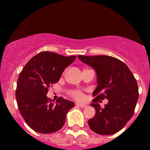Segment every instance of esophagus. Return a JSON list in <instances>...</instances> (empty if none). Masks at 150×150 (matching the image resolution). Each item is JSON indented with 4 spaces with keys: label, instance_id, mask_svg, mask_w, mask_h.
<instances>
[{
    "label": "esophagus",
    "instance_id": "esophagus-1",
    "mask_svg": "<svg viewBox=\"0 0 150 150\" xmlns=\"http://www.w3.org/2000/svg\"><path fill=\"white\" fill-rule=\"evenodd\" d=\"M76 105H77L78 107H82V108H85V107H87V104H79V103H77V104H76Z\"/></svg>",
    "mask_w": 150,
    "mask_h": 150
}]
</instances>
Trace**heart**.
<instances>
[{"label":"heart","instance_id":"b5f03b06","mask_svg":"<svg viewBox=\"0 0 150 150\" xmlns=\"http://www.w3.org/2000/svg\"><path fill=\"white\" fill-rule=\"evenodd\" d=\"M74 95L76 98L79 99V100H82V99H83V98H84L83 94H82L81 92H79V91H75L74 93Z\"/></svg>","mask_w":150,"mask_h":150}]
</instances>
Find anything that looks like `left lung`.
Returning a JSON list of instances; mask_svg holds the SVG:
<instances>
[{"mask_svg": "<svg viewBox=\"0 0 150 150\" xmlns=\"http://www.w3.org/2000/svg\"><path fill=\"white\" fill-rule=\"evenodd\" d=\"M82 62L94 69L97 74L95 99L91 106L95 115L88 121L96 134L111 135L122 129L131 120L138 100L137 80L128 66L108 55H78ZM106 98L108 103L102 108L98 101Z\"/></svg>", "mask_w": 150, "mask_h": 150, "instance_id": "left-lung-1", "label": "left lung"}]
</instances>
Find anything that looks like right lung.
<instances>
[{
    "label": "right lung",
    "mask_w": 150,
    "mask_h": 150,
    "mask_svg": "<svg viewBox=\"0 0 150 150\" xmlns=\"http://www.w3.org/2000/svg\"><path fill=\"white\" fill-rule=\"evenodd\" d=\"M76 59L51 52L34 56L19 74L16 91L18 110L28 125L42 134L60 130L74 102L59 98L55 103L46 97L48 88L56 83L62 73Z\"/></svg>",
    "instance_id": "right-lung-1"
}]
</instances>
